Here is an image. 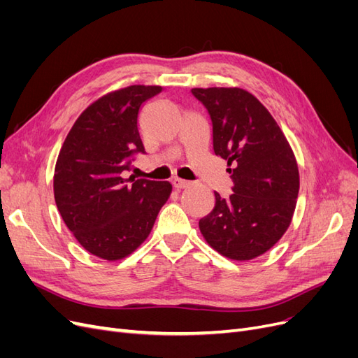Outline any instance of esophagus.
Segmentation results:
<instances>
[{"label": "esophagus", "mask_w": 358, "mask_h": 358, "mask_svg": "<svg viewBox=\"0 0 358 358\" xmlns=\"http://www.w3.org/2000/svg\"><path fill=\"white\" fill-rule=\"evenodd\" d=\"M171 185H173V188H176V189H185V188H188L191 185V182L179 179V178H175V179L171 180Z\"/></svg>", "instance_id": "esophagus-1"}]
</instances>
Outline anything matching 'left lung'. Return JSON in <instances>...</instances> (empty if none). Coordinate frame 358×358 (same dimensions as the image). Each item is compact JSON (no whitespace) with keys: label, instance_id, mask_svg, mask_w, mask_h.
<instances>
[{"label":"left lung","instance_id":"8db88e82","mask_svg":"<svg viewBox=\"0 0 358 358\" xmlns=\"http://www.w3.org/2000/svg\"><path fill=\"white\" fill-rule=\"evenodd\" d=\"M208 109L213 152L227 161L233 194L215 191V208L199 221L210 248L248 262L267 252L288 230L300 176L294 152L266 107L242 88H192Z\"/></svg>","mask_w":358,"mask_h":358}]
</instances>
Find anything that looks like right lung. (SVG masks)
Wrapping results in <instances>:
<instances>
[{
    "label": "right lung",
    "mask_w": 358,
    "mask_h": 358,
    "mask_svg": "<svg viewBox=\"0 0 358 358\" xmlns=\"http://www.w3.org/2000/svg\"><path fill=\"white\" fill-rule=\"evenodd\" d=\"M157 85L107 92L76 119L61 146L53 196L62 221L83 249L117 262L142 245L171 194L169 182L125 179L133 154H143L137 117Z\"/></svg>",
    "instance_id": "obj_1"
}]
</instances>
